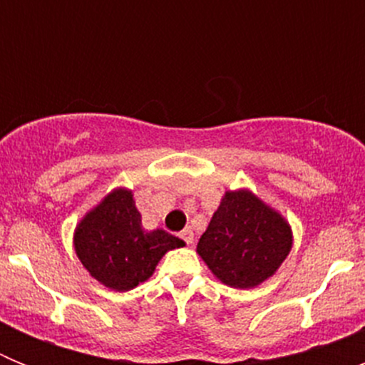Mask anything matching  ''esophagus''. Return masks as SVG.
<instances>
[{
    "instance_id": "1",
    "label": "esophagus",
    "mask_w": 365,
    "mask_h": 365,
    "mask_svg": "<svg viewBox=\"0 0 365 365\" xmlns=\"http://www.w3.org/2000/svg\"><path fill=\"white\" fill-rule=\"evenodd\" d=\"M179 237L185 241L186 245H192L193 243V230H192V228H185V230L179 234Z\"/></svg>"
}]
</instances>
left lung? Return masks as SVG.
I'll return each mask as SVG.
<instances>
[{"label":"left lung","mask_w":365,"mask_h":365,"mask_svg":"<svg viewBox=\"0 0 365 365\" xmlns=\"http://www.w3.org/2000/svg\"><path fill=\"white\" fill-rule=\"evenodd\" d=\"M292 248L291 225L250 190L227 192L197 243L215 278L252 289L274 276Z\"/></svg>","instance_id":"left-lung-1"}]
</instances>
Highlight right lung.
<instances>
[{
	"mask_svg": "<svg viewBox=\"0 0 365 365\" xmlns=\"http://www.w3.org/2000/svg\"><path fill=\"white\" fill-rule=\"evenodd\" d=\"M185 241L168 232L143 228L133 192L113 190L83 215L74 230V250L96 282L113 291H131L146 282L160 257Z\"/></svg>",
	"mask_w": 365,
	"mask_h": 365,
	"instance_id": "add662e5",
	"label": "right lung"
}]
</instances>
